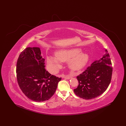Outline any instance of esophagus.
Returning <instances> with one entry per match:
<instances>
[{"mask_svg":"<svg viewBox=\"0 0 126 126\" xmlns=\"http://www.w3.org/2000/svg\"><path fill=\"white\" fill-rule=\"evenodd\" d=\"M63 77L64 78L66 79H71V76H70V75H67V76L64 75Z\"/></svg>","mask_w":126,"mask_h":126,"instance_id":"esophagus-1","label":"esophagus"}]
</instances>
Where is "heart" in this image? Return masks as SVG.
I'll list each match as a JSON object with an SVG mask.
<instances>
[{"mask_svg":"<svg viewBox=\"0 0 126 126\" xmlns=\"http://www.w3.org/2000/svg\"><path fill=\"white\" fill-rule=\"evenodd\" d=\"M55 55L56 57L49 56L47 59L51 71L54 73L61 68L60 62H68V66L71 70L78 71L87 65L90 59L89 54L82 52V49L79 48L62 49L57 51Z\"/></svg>","mask_w":126,"mask_h":126,"instance_id":"1","label":"heart"}]
</instances>
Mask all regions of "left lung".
<instances>
[{
  "label": "left lung",
  "instance_id": "obj_1",
  "mask_svg": "<svg viewBox=\"0 0 126 126\" xmlns=\"http://www.w3.org/2000/svg\"><path fill=\"white\" fill-rule=\"evenodd\" d=\"M101 58L95 60L87 69L77 76L79 85L74 93L80 98L91 99L100 96L111 81L112 67L108 51Z\"/></svg>",
  "mask_w": 126,
  "mask_h": 126
}]
</instances>
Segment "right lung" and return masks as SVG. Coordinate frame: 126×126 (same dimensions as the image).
<instances>
[{
    "mask_svg": "<svg viewBox=\"0 0 126 126\" xmlns=\"http://www.w3.org/2000/svg\"><path fill=\"white\" fill-rule=\"evenodd\" d=\"M45 59L39 47H28L21 52L17 63L18 85L25 96L36 102L49 99L62 78L46 70Z\"/></svg>",
    "mask_w": 126,
    "mask_h": 126,
    "instance_id": "obj_1",
    "label": "right lung"
}]
</instances>
